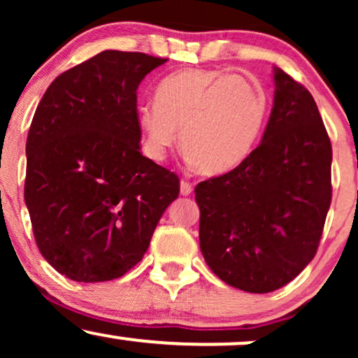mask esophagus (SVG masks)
Instances as JSON below:
<instances>
[{
	"instance_id": "obj_1",
	"label": "esophagus",
	"mask_w": 358,
	"mask_h": 358,
	"mask_svg": "<svg viewBox=\"0 0 358 358\" xmlns=\"http://www.w3.org/2000/svg\"><path fill=\"white\" fill-rule=\"evenodd\" d=\"M192 192H193V187H192V183L185 182V180H183V182L180 183V193H182L183 196H188V195H190Z\"/></svg>"
}]
</instances>
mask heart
Here are the masks:
<instances>
[{
    "mask_svg": "<svg viewBox=\"0 0 358 358\" xmlns=\"http://www.w3.org/2000/svg\"><path fill=\"white\" fill-rule=\"evenodd\" d=\"M264 85L241 73L183 69L159 80L155 104L138 109L143 150L155 162L176 145L203 175L231 171L256 146L268 117Z\"/></svg>",
    "mask_w": 358,
    "mask_h": 358,
    "instance_id": "1",
    "label": "heart"
}]
</instances>
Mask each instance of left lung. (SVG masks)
Segmentation results:
<instances>
[{
  "instance_id": "obj_1",
  "label": "left lung",
  "mask_w": 358,
  "mask_h": 358,
  "mask_svg": "<svg viewBox=\"0 0 358 358\" xmlns=\"http://www.w3.org/2000/svg\"><path fill=\"white\" fill-rule=\"evenodd\" d=\"M274 104L259 146L200 182V249L222 281L271 293L315 257L331 203V143L306 87L274 67Z\"/></svg>"
}]
</instances>
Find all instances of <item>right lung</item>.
<instances>
[{
    "instance_id": "obj_1",
    "label": "right lung",
    "mask_w": 358,
    "mask_h": 358,
    "mask_svg": "<svg viewBox=\"0 0 358 358\" xmlns=\"http://www.w3.org/2000/svg\"><path fill=\"white\" fill-rule=\"evenodd\" d=\"M166 59L104 50L60 73L27 138L24 203L42 256L79 282L121 278L178 196L173 171L141 155L136 90Z\"/></svg>"
}]
</instances>
